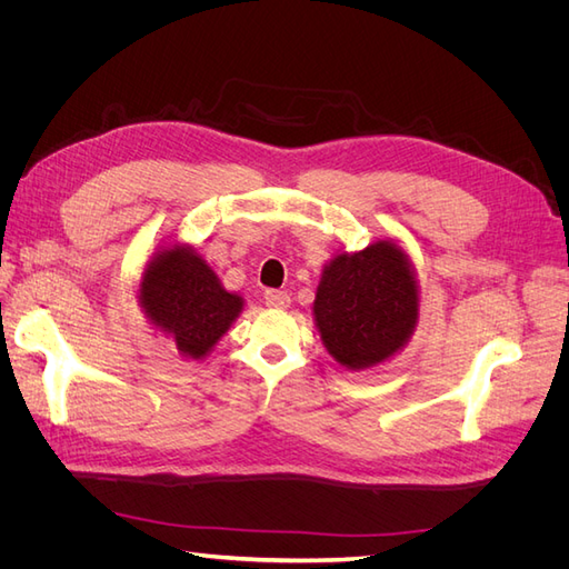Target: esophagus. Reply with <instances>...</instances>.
Here are the masks:
<instances>
[{
    "label": "esophagus",
    "mask_w": 569,
    "mask_h": 569,
    "mask_svg": "<svg viewBox=\"0 0 569 569\" xmlns=\"http://www.w3.org/2000/svg\"><path fill=\"white\" fill-rule=\"evenodd\" d=\"M263 299L270 308H287L289 306V295H287V291H280V289H266Z\"/></svg>",
    "instance_id": "esophagus-1"
}]
</instances>
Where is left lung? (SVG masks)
Masks as SVG:
<instances>
[{
  "label": "left lung",
  "mask_w": 569,
  "mask_h": 569,
  "mask_svg": "<svg viewBox=\"0 0 569 569\" xmlns=\"http://www.w3.org/2000/svg\"><path fill=\"white\" fill-rule=\"evenodd\" d=\"M420 287L408 253L393 239L341 251L325 263L313 320L330 353L347 370L393 358L418 327Z\"/></svg>",
  "instance_id": "1"
}]
</instances>
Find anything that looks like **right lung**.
Returning <instances> with one entry per match:
<instances>
[{
  "label": "right lung",
  "mask_w": 569,
  "mask_h": 569,
  "mask_svg": "<svg viewBox=\"0 0 569 569\" xmlns=\"http://www.w3.org/2000/svg\"><path fill=\"white\" fill-rule=\"evenodd\" d=\"M137 299L153 330L192 360L209 356L244 308V299L220 284L197 249L180 242L151 256Z\"/></svg>",
  "instance_id": "1"
}]
</instances>
